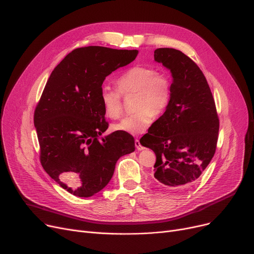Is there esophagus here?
<instances>
[{"instance_id": "34e87169", "label": "esophagus", "mask_w": 254, "mask_h": 254, "mask_svg": "<svg viewBox=\"0 0 254 254\" xmlns=\"http://www.w3.org/2000/svg\"><path fill=\"white\" fill-rule=\"evenodd\" d=\"M135 146H136L137 150H139V151H141V150H143V149H144V146H142V145H141V143H140V141H139L138 139H136V140H135Z\"/></svg>"}]
</instances>
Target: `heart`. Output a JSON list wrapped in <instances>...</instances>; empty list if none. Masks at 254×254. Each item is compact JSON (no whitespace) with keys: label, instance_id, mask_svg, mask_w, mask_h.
<instances>
[{"label":"heart","instance_id":"1","mask_svg":"<svg viewBox=\"0 0 254 254\" xmlns=\"http://www.w3.org/2000/svg\"><path fill=\"white\" fill-rule=\"evenodd\" d=\"M117 88L104 85L100 90V101L105 114L117 119L123 114V95L137 93L135 113L123 118L113 126V129L139 135L148 128L153 115L165 112L171 99L172 85L170 78L157 73L152 66L135 65L127 70L116 80Z\"/></svg>","mask_w":254,"mask_h":254}]
</instances>
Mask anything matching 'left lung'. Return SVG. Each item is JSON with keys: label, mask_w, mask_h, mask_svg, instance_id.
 <instances>
[{"label": "left lung", "mask_w": 254, "mask_h": 254, "mask_svg": "<svg viewBox=\"0 0 254 254\" xmlns=\"http://www.w3.org/2000/svg\"><path fill=\"white\" fill-rule=\"evenodd\" d=\"M154 60L170 70L171 99L165 113L144 136L156 155L154 178L172 190L189 189L215 153L219 119L201 69L183 52L157 48Z\"/></svg>", "instance_id": "left-lung-1"}]
</instances>
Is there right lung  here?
Returning a JSON list of instances; mask_svg holds the SVG:
<instances>
[{
	"label": "right lung",
	"instance_id": "obj_1",
	"mask_svg": "<svg viewBox=\"0 0 254 254\" xmlns=\"http://www.w3.org/2000/svg\"><path fill=\"white\" fill-rule=\"evenodd\" d=\"M138 50L87 46L74 49L47 80L34 113L40 162L64 190L79 197L102 190L119 157L135 151V140L108 128L100 101L106 77L131 63Z\"/></svg>",
	"mask_w": 254,
	"mask_h": 254
}]
</instances>
